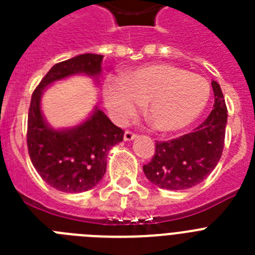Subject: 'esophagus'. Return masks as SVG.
Instances as JSON below:
<instances>
[{
	"mask_svg": "<svg viewBox=\"0 0 255 255\" xmlns=\"http://www.w3.org/2000/svg\"><path fill=\"white\" fill-rule=\"evenodd\" d=\"M135 137H136V133H133L132 131L124 132V140H126V141H131V140H133Z\"/></svg>",
	"mask_w": 255,
	"mask_h": 255,
	"instance_id": "1",
	"label": "esophagus"
}]
</instances>
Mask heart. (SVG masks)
<instances>
[{
  "instance_id": "heart-1",
  "label": "heart",
  "mask_w": 255,
  "mask_h": 255,
  "mask_svg": "<svg viewBox=\"0 0 255 255\" xmlns=\"http://www.w3.org/2000/svg\"><path fill=\"white\" fill-rule=\"evenodd\" d=\"M210 86L197 74L168 63L143 66L104 87L108 111L124 122L145 103V115L156 129L173 132L192 124L205 110Z\"/></svg>"
}]
</instances>
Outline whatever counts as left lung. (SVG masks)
I'll return each instance as SVG.
<instances>
[{
	"instance_id": "left-lung-1",
	"label": "left lung",
	"mask_w": 255,
	"mask_h": 255,
	"mask_svg": "<svg viewBox=\"0 0 255 255\" xmlns=\"http://www.w3.org/2000/svg\"><path fill=\"white\" fill-rule=\"evenodd\" d=\"M213 110L193 132L156 141L155 155L143 170L152 184L170 190L189 189L204 181L221 159L228 108L217 82H212Z\"/></svg>"
}]
</instances>
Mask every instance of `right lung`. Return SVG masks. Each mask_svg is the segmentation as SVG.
I'll use <instances>...</instances> for the list:
<instances>
[{"instance_id":"add662e5","label":"right lung","mask_w":255,"mask_h":255,"mask_svg":"<svg viewBox=\"0 0 255 255\" xmlns=\"http://www.w3.org/2000/svg\"><path fill=\"white\" fill-rule=\"evenodd\" d=\"M102 61L103 55L99 54H82L59 62L50 69L31 95L27 116L30 160L50 186L65 193L86 192L103 178L108 152L123 141L124 131L99 108L77 127L54 129L42 115V91L54 82L75 74L98 77Z\"/></svg>"}]
</instances>
